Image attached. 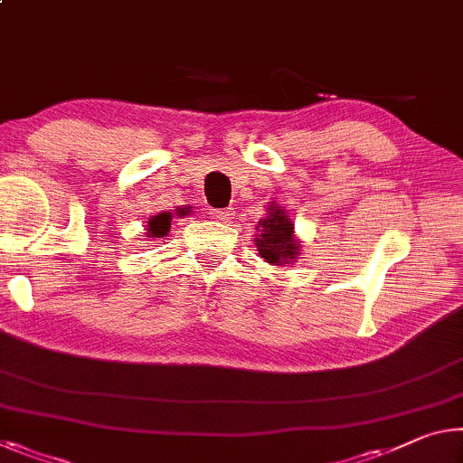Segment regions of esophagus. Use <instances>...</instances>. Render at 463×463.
<instances>
[{
	"label": "esophagus",
	"mask_w": 463,
	"mask_h": 463,
	"mask_svg": "<svg viewBox=\"0 0 463 463\" xmlns=\"http://www.w3.org/2000/svg\"><path fill=\"white\" fill-rule=\"evenodd\" d=\"M214 218L220 220V222H231L234 218V210L232 208H224V210H214Z\"/></svg>",
	"instance_id": "1"
}]
</instances>
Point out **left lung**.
<instances>
[{
  "label": "left lung",
  "mask_w": 463,
  "mask_h": 463,
  "mask_svg": "<svg viewBox=\"0 0 463 463\" xmlns=\"http://www.w3.org/2000/svg\"><path fill=\"white\" fill-rule=\"evenodd\" d=\"M258 251L263 260L271 266H284L288 260H295L298 253V241L295 239V226L290 218L284 214V210H278L271 205L269 216L263 218L258 226Z\"/></svg>",
  "instance_id": "8db88e82"
}]
</instances>
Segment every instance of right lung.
I'll return each mask as SVG.
<instances>
[{
  "mask_svg": "<svg viewBox=\"0 0 463 463\" xmlns=\"http://www.w3.org/2000/svg\"><path fill=\"white\" fill-rule=\"evenodd\" d=\"M148 226H150L148 232L152 234V237H156V239L166 237L168 229H171V214H168V212H163V214L150 218Z\"/></svg>",
  "mask_w": 463,
  "mask_h": 463,
  "instance_id": "right-lung-1",
  "label": "right lung"
}]
</instances>
